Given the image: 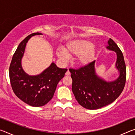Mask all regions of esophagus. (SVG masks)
<instances>
[{"instance_id": "obj_1", "label": "esophagus", "mask_w": 135, "mask_h": 135, "mask_svg": "<svg viewBox=\"0 0 135 135\" xmlns=\"http://www.w3.org/2000/svg\"><path fill=\"white\" fill-rule=\"evenodd\" d=\"M70 74V71L68 70L67 71V72L65 73V75H66V76H69Z\"/></svg>"}]
</instances>
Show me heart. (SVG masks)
I'll use <instances>...</instances> for the list:
<instances>
[{"mask_svg": "<svg viewBox=\"0 0 135 135\" xmlns=\"http://www.w3.org/2000/svg\"><path fill=\"white\" fill-rule=\"evenodd\" d=\"M62 50H58L56 54L59 58L65 60L66 54L78 56L79 63L81 66L89 65L95 58V49L92 42L84 40H73L68 43Z\"/></svg>", "mask_w": 135, "mask_h": 135, "instance_id": "obj_1", "label": "heart"}]
</instances>
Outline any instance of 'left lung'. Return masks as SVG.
<instances>
[{
	"label": "left lung",
	"mask_w": 135,
	"mask_h": 135,
	"mask_svg": "<svg viewBox=\"0 0 135 135\" xmlns=\"http://www.w3.org/2000/svg\"><path fill=\"white\" fill-rule=\"evenodd\" d=\"M107 49L116 52L115 68L120 75L112 81H107L97 76L95 62L80 68L70 69L73 80L72 91L79 104L89 109H97L111 104L122 93L126 80V67L124 56L117 45L109 38Z\"/></svg>",
	"instance_id": "8db88e82"
}]
</instances>
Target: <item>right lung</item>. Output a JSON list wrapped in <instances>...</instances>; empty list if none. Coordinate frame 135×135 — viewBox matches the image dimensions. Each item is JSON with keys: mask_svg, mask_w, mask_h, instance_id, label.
I'll return each instance as SVG.
<instances>
[{"mask_svg": "<svg viewBox=\"0 0 135 135\" xmlns=\"http://www.w3.org/2000/svg\"><path fill=\"white\" fill-rule=\"evenodd\" d=\"M34 33L18 45L9 67V79L13 92L25 103L32 107H41L52 99L58 82L64 77L67 68H58L52 62L40 74L30 76L22 68L21 59L28 40L32 36L42 35Z\"/></svg>", "mask_w": 135, "mask_h": 135, "instance_id": "add662e5", "label": "right lung"}]
</instances>
